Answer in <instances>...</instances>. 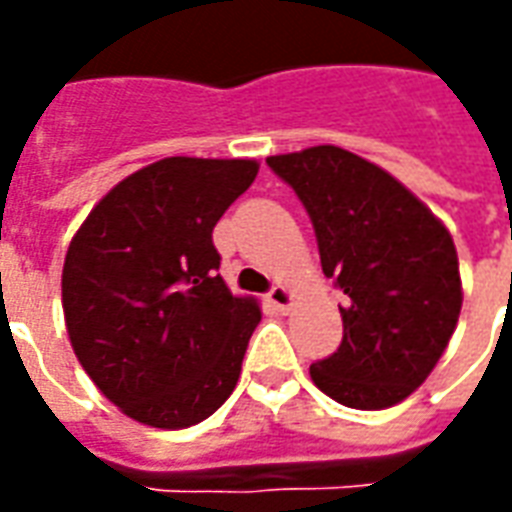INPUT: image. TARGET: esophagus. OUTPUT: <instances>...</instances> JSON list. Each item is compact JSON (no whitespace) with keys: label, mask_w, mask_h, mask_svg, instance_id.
Returning <instances> with one entry per match:
<instances>
[{"label":"esophagus","mask_w":512,"mask_h":512,"mask_svg":"<svg viewBox=\"0 0 512 512\" xmlns=\"http://www.w3.org/2000/svg\"><path fill=\"white\" fill-rule=\"evenodd\" d=\"M268 304L279 312H288L290 304H293V293L288 288H282V285H274V288L268 290Z\"/></svg>","instance_id":"34e87169"}]
</instances>
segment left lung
<instances>
[{"instance_id":"left-lung-1","label":"left lung","mask_w":512,"mask_h":512,"mask_svg":"<svg viewBox=\"0 0 512 512\" xmlns=\"http://www.w3.org/2000/svg\"><path fill=\"white\" fill-rule=\"evenodd\" d=\"M266 164L307 208L323 274L345 293L343 343L310 367L312 381L362 411L406 400L461 315L452 235L400 180L343 147H307Z\"/></svg>"}]
</instances>
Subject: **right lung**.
<instances>
[{
    "label": "right lung",
    "instance_id": "right-lung-1",
    "mask_svg": "<svg viewBox=\"0 0 512 512\" xmlns=\"http://www.w3.org/2000/svg\"><path fill=\"white\" fill-rule=\"evenodd\" d=\"M257 169L161 158L120 180L73 235L62 266L73 354L136 422L189 428L233 395L260 307L224 285L211 233Z\"/></svg>",
    "mask_w": 512,
    "mask_h": 512
}]
</instances>
